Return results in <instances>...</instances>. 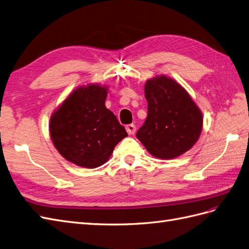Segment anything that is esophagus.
<instances>
[{"label": "esophagus", "instance_id": "esophagus-1", "mask_svg": "<svg viewBox=\"0 0 249 249\" xmlns=\"http://www.w3.org/2000/svg\"><path fill=\"white\" fill-rule=\"evenodd\" d=\"M126 131H127V133H128V135H130V136L135 135V132H136V125H135V124H128V125L126 126Z\"/></svg>", "mask_w": 249, "mask_h": 249}]
</instances>
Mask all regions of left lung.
I'll return each instance as SVG.
<instances>
[{"instance_id": "8db88e82", "label": "left lung", "mask_w": 249, "mask_h": 249, "mask_svg": "<svg viewBox=\"0 0 249 249\" xmlns=\"http://www.w3.org/2000/svg\"><path fill=\"white\" fill-rule=\"evenodd\" d=\"M148 114L137 138L151 156L169 160L196 143L202 127L200 108L179 83L157 75L145 83Z\"/></svg>"}]
</instances>
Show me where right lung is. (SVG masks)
<instances>
[{"label": "right lung", "instance_id": "obj_1", "mask_svg": "<svg viewBox=\"0 0 249 249\" xmlns=\"http://www.w3.org/2000/svg\"><path fill=\"white\" fill-rule=\"evenodd\" d=\"M107 87H78L53 111L49 132L60 155L78 166L95 168L110 158L116 145L127 137L124 126L107 109Z\"/></svg>", "mask_w": 249, "mask_h": 249}]
</instances>
